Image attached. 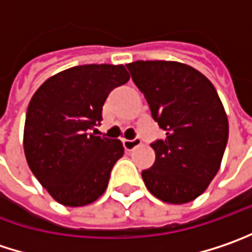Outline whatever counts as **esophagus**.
Segmentation results:
<instances>
[{
  "instance_id": "34e87169",
  "label": "esophagus",
  "mask_w": 252,
  "mask_h": 252,
  "mask_svg": "<svg viewBox=\"0 0 252 252\" xmlns=\"http://www.w3.org/2000/svg\"><path fill=\"white\" fill-rule=\"evenodd\" d=\"M123 144H124V148H126V151H132L135 147H138L141 144L140 138H134V140H124L123 141Z\"/></svg>"
}]
</instances>
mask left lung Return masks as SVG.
<instances>
[{
    "instance_id": "obj_1",
    "label": "left lung",
    "mask_w": 252,
    "mask_h": 252,
    "mask_svg": "<svg viewBox=\"0 0 252 252\" xmlns=\"http://www.w3.org/2000/svg\"><path fill=\"white\" fill-rule=\"evenodd\" d=\"M126 67L165 131L164 140L151 144L156 162L142 171L144 183L165 202L195 200L220 170L228 141V120L214 85L181 63L135 61Z\"/></svg>"
}]
</instances>
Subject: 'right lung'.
<instances>
[{"label": "right lung", "mask_w": 252, "mask_h": 252, "mask_svg": "<svg viewBox=\"0 0 252 252\" xmlns=\"http://www.w3.org/2000/svg\"><path fill=\"white\" fill-rule=\"evenodd\" d=\"M128 80L124 65H78L48 78L31 98L24 128L25 158L60 204L82 207L107 189L124 147L120 140L96 137L95 126L102 121L108 94Z\"/></svg>", "instance_id": "obj_1"}]
</instances>
